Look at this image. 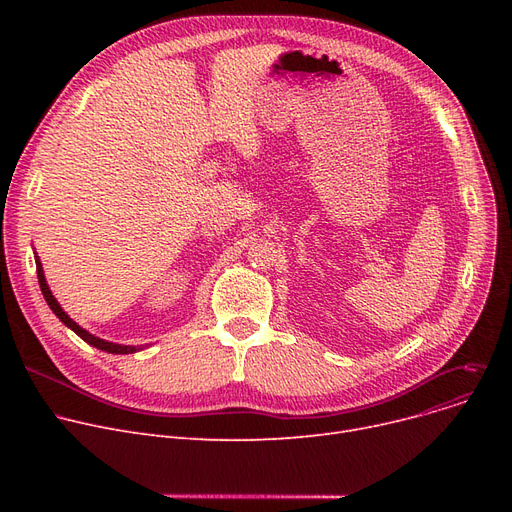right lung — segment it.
I'll use <instances>...</instances> for the list:
<instances>
[{
    "label": "right lung",
    "mask_w": 512,
    "mask_h": 512,
    "mask_svg": "<svg viewBox=\"0 0 512 512\" xmlns=\"http://www.w3.org/2000/svg\"><path fill=\"white\" fill-rule=\"evenodd\" d=\"M37 276H39V286H41V292H43V297H45V301H47V305L51 307V311L56 313L58 317H60V321L62 324H66L72 332H76L80 338H83L85 342H89L91 346H95V348H101V351H105V353H114V355H128V353H137V348L134 346H122V344H114V342H105V340H101V338H97V336H93V334H89L87 330H83L80 326H76L74 321L64 313V309L60 307V303L53 299V294H51V290H49V286H47V282H45V276H43V270H41V263H39V259H37Z\"/></svg>",
    "instance_id": "add662e5"
}]
</instances>
